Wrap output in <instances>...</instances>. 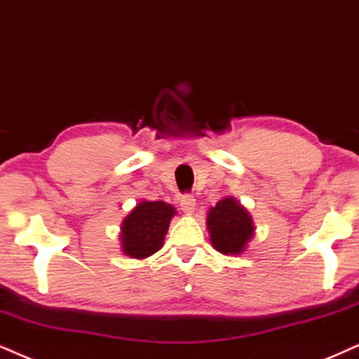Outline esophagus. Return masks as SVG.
Instances as JSON below:
<instances>
[{
    "label": "esophagus",
    "instance_id": "34e87169",
    "mask_svg": "<svg viewBox=\"0 0 359 359\" xmlns=\"http://www.w3.org/2000/svg\"><path fill=\"white\" fill-rule=\"evenodd\" d=\"M180 207H182V210L185 213H192L195 210V197L190 194H185L182 195V198H180Z\"/></svg>",
    "mask_w": 359,
    "mask_h": 359
}]
</instances>
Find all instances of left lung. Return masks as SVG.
<instances>
[{
	"label": "left lung",
	"instance_id": "left-lung-1",
	"mask_svg": "<svg viewBox=\"0 0 359 359\" xmlns=\"http://www.w3.org/2000/svg\"><path fill=\"white\" fill-rule=\"evenodd\" d=\"M207 226L213 248L224 255L245 252L255 232L250 213L233 197L222 198L208 210Z\"/></svg>",
	"mask_w": 359,
	"mask_h": 359
}]
</instances>
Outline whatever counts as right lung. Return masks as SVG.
Masks as SVG:
<instances>
[{
    "instance_id": "1",
    "label": "right lung",
    "mask_w": 359,
    "mask_h": 359,
    "mask_svg": "<svg viewBox=\"0 0 359 359\" xmlns=\"http://www.w3.org/2000/svg\"><path fill=\"white\" fill-rule=\"evenodd\" d=\"M174 215L175 208L170 203L139 202L122 220L121 245L124 255L142 260L161 250Z\"/></svg>"
}]
</instances>
